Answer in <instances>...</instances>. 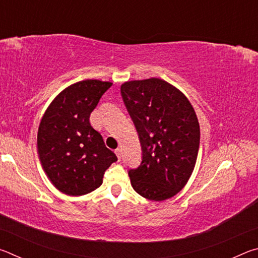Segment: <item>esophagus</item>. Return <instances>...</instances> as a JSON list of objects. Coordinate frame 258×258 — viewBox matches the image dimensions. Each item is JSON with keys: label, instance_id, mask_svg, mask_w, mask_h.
I'll list each match as a JSON object with an SVG mask.
<instances>
[{"label": "esophagus", "instance_id": "obj_1", "mask_svg": "<svg viewBox=\"0 0 258 258\" xmlns=\"http://www.w3.org/2000/svg\"><path fill=\"white\" fill-rule=\"evenodd\" d=\"M115 154L117 155V157H118V159H120V157H121V149H120V148H117V149L115 150Z\"/></svg>", "mask_w": 258, "mask_h": 258}]
</instances>
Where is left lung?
<instances>
[{
    "label": "left lung",
    "mask_w": 258,
    "mask_h": 258,
    "mask_svg": "<svg viewBox=\"0 0 258 258\" xmlns=\"http://www.w3.org/2000/svg\"><path fill=\"white\" fill-rule=\"evenodd\" d=\"M120 93L142 149L141 164L128 171L131 184L149 200L172 198L186 184L197 160L200 128L195 109L160 78L125 82Z\"/></svg>",
    "instance_id": "8db88e82"
}]
</instances>
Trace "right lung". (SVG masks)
Instances as JSON below:
<instances>
[{
	"mask_svg": "<svg viewBox=\"0 0 258 258\" xmlns=\"http://www.w3.org/2000/svg\"><path fill=\"white\" fill-rule=\"evenodd\" d=\"M110 82L86 80L56 95L43 116L37 133L42 167L52 184L69 196H83L102 184L103 174L117 160L90 115Z\"/></svg>",
	"mask_w": 258,
	"mask_h": 258,
	"instance_id": "add662e5",
	"label": "right lung"
}]
</instances>
